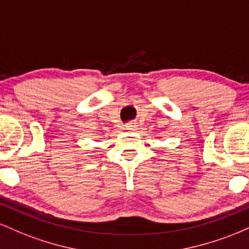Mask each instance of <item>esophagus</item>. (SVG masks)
Returning <instances> with one entry per match:
<instances>
[{"instance_id": "34e87169", "label": "esophagus", "mask_w": 249, "mask_h": 249, "mask_svg": "<svg viewBox=\"0 0 249 249\" xmlns=\"http://www.w3.org/2000/svg\"><path fill=\"white\" fill-rule=\"evenodd\" d=\"M126 128H127V130H130V131L136 130V128H137L136 123H128V124L126 125Z\"/></svg>"}]
</instances>
